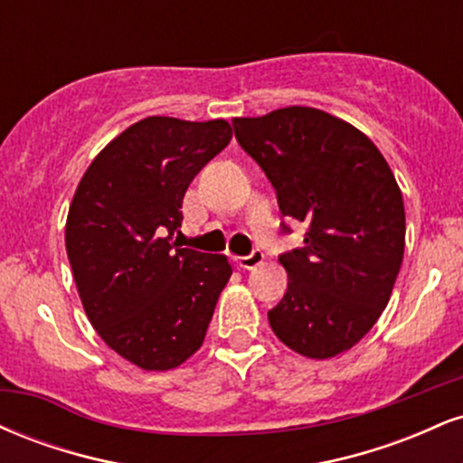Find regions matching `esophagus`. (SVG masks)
<instances>
[{"label": "esophagus", "instance_id": "34e87169", "mask_svg": "<svg viewBox=\"0 0 463 463\" xmlns=\"http://www.w3.org/2000/svg\"><path fill=\"white\" fill-rule=\"evenodd\" d=\"M263 259H265V254L261 252V250H254V252L248 254V257H235V263H237V268H241V269H254L257 265L263 263Z\"/></svg>", "mask_w": 463, "mask_h": 463}]
</instances>
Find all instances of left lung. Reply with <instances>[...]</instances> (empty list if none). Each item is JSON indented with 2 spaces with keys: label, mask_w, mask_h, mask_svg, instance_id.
<instances>
[{
  "label": "left lung",
  "mask_w": 463,
  "mask_h": 463,
  "mask_svg": "<svg viewBox=\"0 0 463 463\" xmlns=\"http://www.w3.org/2000/svg\"><path fill=\"white\" fill-rule=\"evenodd\" d=\"M239 146L276 189L280 213L309 226L279 259L289 283L268 313L276 337L309 359L346 353L390 302L405 252V206L364 132L311 106L235 117Z\"/></svg>",
  "instance_id": "obj_1"
}]
</instances>
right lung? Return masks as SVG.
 Returning a JSON list of instances; mask_svg holds the SVG:
<instances>
[{
    "label": "right lung",
    "instance_id": "1",
    "mask_svg": "<svg viewBox=\"0 0 463 463\" xmlns=\"http://www.w3.org/2000/svg\"><path fill=\"white\" fill-rule=\"evenodd\" d=\"M231 139L226 119L146 117L93 158L73 194L65 246L84 313L141 370H174L202 346L232 274L224 254L169 243L189 183Z\"/></svg>",
    "mask_w": 463,
    "mask_h": 463
}]
</instances>
